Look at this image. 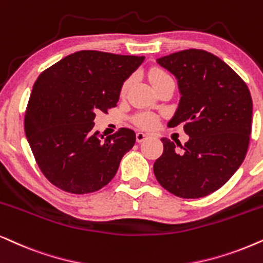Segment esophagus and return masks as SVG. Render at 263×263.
Instances as JSON below:
<instances>
[{
  "mask_svg": "<svg viewBox=\"0 0 263 263\" xmlns=\"http://www.w3.org/2000/svg\"><path fill=\"white\" fill-rule=\"evenodd\" d=\"M147 138H148V135L145 134V133H141V132L136 133V141H138V142L145 141V140Z\"/></svg>",
  "mask_w": 263,
  "mask_h": 263,
  "instance_id": "1",
  "label": "esophagus"
}]
</instances>
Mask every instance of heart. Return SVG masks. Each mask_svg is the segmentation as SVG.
I'll list each match as a JSON object with an SVG mask.
<instances>
[{"label": "heart", "mask_w": 263, "mask_h": 263, "mask_svg": "<svg viewBox=\"0 0 263 263\" xmlns=\"http://www.w3.org/2000/svg\"><path fill=\"white\" fill-rule=\"evenodd\" d=\"M166 77H169V74L161 70H153L152 72L149 73V81H151L152 84H155V83H157V82L164 80V78H166ZM130 83H132L130 78L124 82L123 86H122V91H123V93L128 89V87L130 86ZM135 121H136V123H138L139 127H141V128H152V127H155L157 123V119L155 116H153L152 114H148V112H145V114L139 115L138 117H136Z\"/></svg>", "instance_id": "1"}]
</instances>
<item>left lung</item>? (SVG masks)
<instances>
[{"mask_svg": "<svg viewBox=\"0 0 263 263\" xmlns=\"http://www.w3.org/2000/svg\"><path fill=\"white\" fill-rule=\"evenodd\" d=\"M157 63L175 76L181 95L168 127L182 123L190 139L179 152L163 138L164 151L153 172L177 197H205L222 187L244 161L251 133L250 91L224 61L205 50H181Z\"/></svg>", "mask_w": 263, "mask_h": 263, "instance_id": "8db88e82", "label": "left lung"}]
</instances>
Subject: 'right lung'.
Returning <instances> with one entry per match:
<instances>
[{
    "label": "right lung",
    "mask_w": 263,
    "mask_h": 263,
    "mask_svg": "<svg viewBox=\"0 0 263 263\" xmlns=\"http://www.w3.org/2000/svg\"><path fill=\"white\" fill-rule=\"evenodd\" d=\"M145 57L81 50L40 74L25 112V134L43 175L65 192L91 193L114 179L135 133L94 132L95 112L118 102Z\"/></svg>",
    "instance_id": "1"
}]
</instances>
